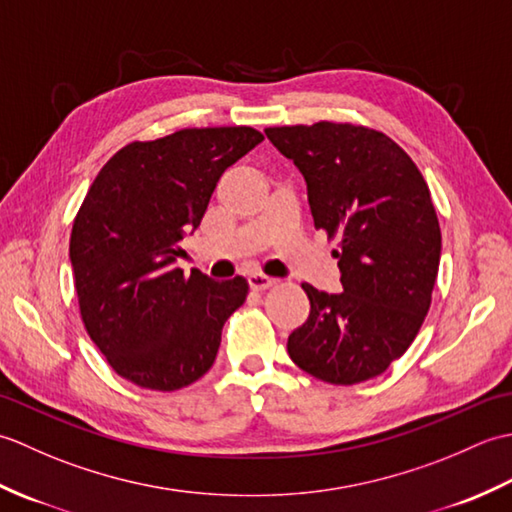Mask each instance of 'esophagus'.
<instances>
[{
    "mask_svg": "<svg viewBox=\"0 0 512 512\" xmlns=\"http://www.w3.org/2000/svg\"><path fill=\"white\" fill-rule=\"evenodd\" d=\"M273 284H275V279H270V277H266L262 273H253V275L248 277V286L253 288V290H257V292L268 290Z\"/></svg>",
    "mask_w": 512,
    "mask_h": 512,
    "instance_id": "obj_1",
    "label": "esophagus"
}]
</instances>
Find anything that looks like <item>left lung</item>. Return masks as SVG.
Returning a JSON list of instances; mask_svg holds the SVG:
<instances>
[{
	"instance_id": "left-lung-1",
	"label": "left lung",
	"mask_w": 512,
	"mask_h": 512,
	"mask_svg": "<svg viewBox=\"0 0 512 512\" xmlns=\"http://www.w3.org/2000/svg\"><path fill=\"white\" fill-rule=\"evenodd\" d=\"M266 136L306 178L314 228L339 242L343 292L301 284L310 317L288 336V354L323 383H363L407 352L429 312L442 248L431 191L376 129L321 121Z\"/></svg>"
}]
</instances>
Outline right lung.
Returning a JSON list of instances; mask_svg holds the SVG:
<instances>
[{"label": "right lung", "mask_w": 512, "mask_h": 512, "mask_svg": "<svg viewBox=\"0 0 512 512\" xmlns=\"http://www.w3.org/2000/svg\"><path fill=\"white\" fill-rule=\"evenodd\" d=\"M253 127H193L129 143L105 162L74 217L70 262L85 330L118 376L176 391L209 372L244 277L176 266L222 173L259 145Z\"/></svg>", "instance_id": "right-lung-1"}]
</instances>
